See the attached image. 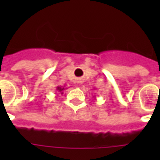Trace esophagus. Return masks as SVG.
Returning a JSON list of instances; mask_svg holds the SVG:
<instances>
[{
  "label": "esophagus",
  "mask_w": 160,
  "mask_h": 160,
  "mask_svg": "<svg viewBox=\"0 0 160 160\" xmlns=\"http://www.w3.org/2000/svg\"><path fill=\"white\" fill-rule=\"evenodd\" d=\"M79 83H80V84H82V81H81V80H80V81H79Z\"/></svg>",
  "instance_id": "1"
}]
</instances>
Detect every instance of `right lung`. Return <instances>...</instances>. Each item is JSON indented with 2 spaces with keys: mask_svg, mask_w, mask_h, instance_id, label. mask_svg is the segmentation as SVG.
Segmentation results:
<instances>
[{
  "mask_svg": "<svg viewBox=\"0 0 160 160\" xmlns=\"http://www.w3.org/2000/svg\"><path fill=\"white\" fill-rule=\"evenodd\" d=\"M65 89H66V88H65ZM65 90V87H62V86H57V87H56V90L61 93V94H63V90Z\"/></svg>",
  "mask_w": 160,
  "mask_h": 160,
  "instance_id": "obj_1",
  "label": "right lung"
}]
</instances>
